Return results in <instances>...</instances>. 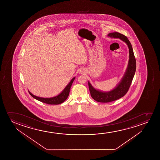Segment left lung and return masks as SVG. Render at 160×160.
I'll use <instances>...</instances> for the list:
<instances>
[{
    "instance_id": "8db88e82",
    "label": "left lung",
    "mask_w": 160,
    "mask_h": 160,
    "mask_svg": "<svg viewBox=\"0 0 160 160\" xmlns=\"http://www.w3.org/2000/svg\"><path fill=\"white\" fill-rule=\"evenodd\" d=\"M108 37L119 38L126 43L129 48V61L125 74L116 88L109 92H102L95 89L88 81V87L91 96L94 100L101 103H108L116 101L124 96L129 90L136 70V58L131 42L125 35L118 32L108 34Z\"/></svg>"
}]
</instances>
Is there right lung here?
Instances as JSON below:
<instances>
[{"label": "right lung", "instance_id": "add662e5", "mask_svg": "<svg viewBox=\"0 0 160 160\" xmlns=\"http://www.w3.org/2000/svg\"><path fill=\"white\" fill-rule=\"evenodd\" d=\"M75 77L73 78L71 81L68 83L67 86H66L65 88L64 89L62 92L60 94L57 95L56 96L51 97V98H42L33 95L32 93L28 91L29 94H31V96L33 97L34 98L37 99L38 101H40L42 103H46L48 104H59L64 102L68 98L69 92H70V88L72 86V82L74 80Z\"/></svg>", "mask_w": 160, "mask_h": 160}]
</instances>
